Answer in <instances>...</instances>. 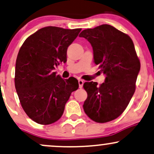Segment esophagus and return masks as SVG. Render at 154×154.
<instances>
[{
    "label": "esophagus",
    "mask_w": 154,
    "mask_h": 154,
    "mask_svg": "<svg viewBox=\"0 0 154 154\" xmlns=\"http://www.w3.org/2000/svg\"><path fill=\"white\" fill-rule=\"evenodd\" d=\"M78 83H79V88H82L83 87V84H84V81H83L82 79H79L78 81Z\"/></svg>",
    "instance_id": "obj_1"
}]
</instances>
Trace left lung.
<instances>
[{"label": "left lung", "mask_w": 154, "mask_h": 154, "mask_svg": "<svg viewBox=\"0 0 154 154\" xmlns=\"http://www.w3.org/2000/svg\"><path fill=\"white\" fill-rule=\"evenodd\" d=\"M79 37L91 44L94 62L105 77V82L84 83L88 98L85 112L97 123L117 118L125 110L135 90L140 63L131 37L107 24L83 30Z\"/></svg>", "instance_id": "1"}]
</instances>
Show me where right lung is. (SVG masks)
Wrapping results in <instances>:
<instances>
[{
	"mask_svg": "<svg viewBox=\"0 0 154 154\" xmlns=\"http://www.w3.org/2000/svg\"><path fill=\"white\" fill-rule=\"evenodd\" d=\"M81 30L42 28L28 37L20 48L15 87L23 110L37 123L57 121L71 93L79 88L75 78L63 79L54 70L66 62L67 48Z\"/></svg>",
	"mask_w": 154,
	"mask_h": 154,
	"instance_id": "obj_1",
	"label": "right lung"
}]
</instances>
